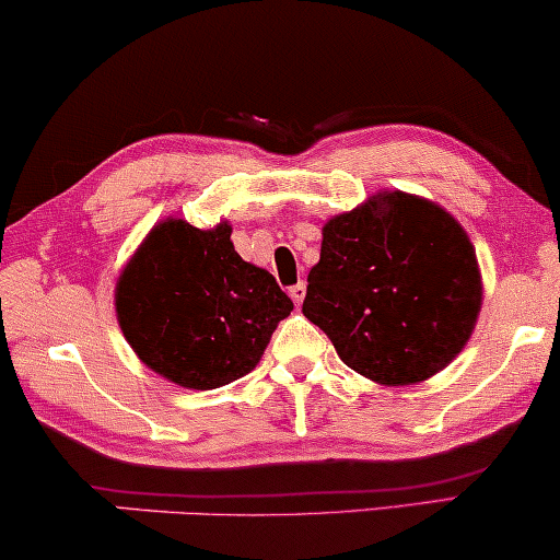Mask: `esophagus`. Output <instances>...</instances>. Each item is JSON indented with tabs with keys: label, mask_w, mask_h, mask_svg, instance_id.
<instances>
[{
	"label": "esophagus",
	"mask_w": 560,
	"mask_h": 560,
	"mask_svg": "<svg viewBox=\"0 0 560 560\" xmlns=\"http://www.w3.org/2000/svg\"><path fill=\"white\" fill-rule=\"evenodd\" d=\"M288 293H290V298H293V303L301 305V303H303V298H305V282H295V285L290 288Z\"/></svg>",
	"instance_id": "34e87169"
}]
</instances>
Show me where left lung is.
I'll list each match as a JSON object with an SVG mask.
<instances>
[{"mask_svg": "<svg viewBox=\"0 0 560 560\" xmlns=\"http://www.w3.org/2000/svg\"><path fill=\"white\" fill-rule=\"evenodd\" d=\"M479 308L477 255L462 224L400 190L328 221L303 301L341 362L382 385L441 372Z\"/></svg>", "mask_w": 560, "mask_h": 560, "instance_id": "left-lung-1", "label": "left lung"}]
</instances>
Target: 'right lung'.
Listing matches in <instances>:
<instances>
[{
    "instance_id": "1",
    "label": "right lung",
    "mask_w": 560,
    "mask_h": 560,
    "mask_svg": "<svg viewBox=\"0 0 560 560\" xmlns=\"http://www.w3.org/2000/svg\"><path fill=\"white\" fill-rule=\"evenodd\" d=\"M293 301L262 267L234 252L232 226L167 219L121 272L117 316L152 372L213 389L255 370Z\"/></svg>"
}]
</instances>
